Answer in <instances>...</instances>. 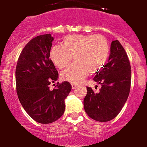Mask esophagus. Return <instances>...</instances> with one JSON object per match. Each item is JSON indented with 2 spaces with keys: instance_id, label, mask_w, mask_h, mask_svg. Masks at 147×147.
<instances>
[{
  "instance_id": "1",
  "label": "esophagus",
  "mask_w": 147,
  "mask_h": 147,
  "mask_svg": "<svg viewBox=\"0 0 147 147\" xmlns=\"http://www.w3.org/2000/svg\"><path fill=\"white\" fill-rule=\"evenodd\" d=\"M71 86H72L73 89H75L76 87H77V84H76V83H71Z\"/></svg>"
}]
</instances>
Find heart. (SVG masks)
<instances>
[{
    "instance_id": "heart-1",
    "label": "heart",
    "mask_w": 147,
    "mask_h": 147,
    "mask_svg": "<svg viewBox=\"0 0 147 147\" xmlns=\"http://www.w3.org/2000/svg\"><path fill=\"white\" fill-rule=\"evenodd\" d=\"M110 53L109 41L102 35L70 34L62 39V45L51 47L49 57L60 69L73 59L75 62L61 72L62 79L79 83L87 77L102 70Z\"/></svg>"
}]
</instances>
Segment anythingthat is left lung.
Listing matches in <instances>:
<instances>
[{"label":"left lung","instance_id":"left-lung-1","mask_svg":"<svg viewBox=\"0 0 147 147\" xmlns=\"http://www.w3.org/2000/svg\"><path fill=\"white\" fill-rule=\"evenodd\" d=\"M93 80L102 87L98 93L86 86L83 100L86 113L93 120L105 122L118 115L128 98L131 69L126 51L119 41H112L109 62L97 73Z\"/></svg>","mask_w":147,"mask_h":147}]
</instances>
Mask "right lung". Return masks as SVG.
Returning a JSON list of instances; mask_svg holds the SVG:
<instances>
[{
  "label": "right lung",
  "instance_id": "obj_1",
  "mask_svg": "<svg viewBox=\"0 0 147 147\" xmlns=\"http://www.w3.org/2000/svg\"><path fill=\"white\" fill-rule=\"evenodd\" d=\"M54 38L51 34L36 36L26 44L16 67V89L19 100L27 114L41 124H50L63 115L64 99L71 90L67 81L57 82L58 73L49 57Z\"/></svg>",
  "mask_w": 147,
  "mask_h": 147
}]
</instances>
